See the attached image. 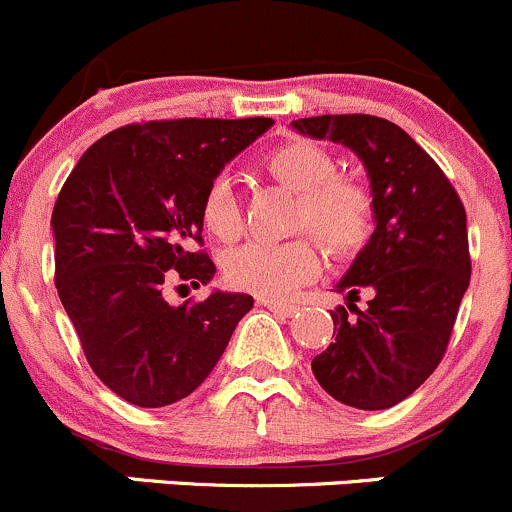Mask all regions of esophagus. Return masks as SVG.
<instances>
[{
  "label": "esophagus",
  "instance_id": "34e87169",
  "mask_svg": "<svg viewBox=\"0 0 512 512\" xmlns=\"http://www.w3.org/2000/svg\"><path fill=\"white\" fill-rule=\"evenodd\" d=\"M258 305H263V308H268L271 313L276 315H283V318H291L295 313V305H288V303H278V300H266V298H258Z\"/></svg>",
  "mask_w": 512,
  "mask_h": 512
}]
</instances>
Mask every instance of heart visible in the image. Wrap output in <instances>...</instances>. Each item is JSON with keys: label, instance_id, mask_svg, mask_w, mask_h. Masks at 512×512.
<instances>
[{"label": "heart", "instance_id": "b5f03b06", "mask_svg": "<svg viewBox=\"0 0 512 512\" xmlns=\"http://www.w3.org/2000/svg\"><path fill=\"white\" fill-rule=\"evenodd\" d=\"M271 175L300 194L298 224L310 226L325 249L350 256L372 234V197L355 179L337 177L328 150L305 140L286 142L266 160ZM204 229L219 241H234L241 212L229 177H217L202 199ZM320 271V246L310 234L288 241H249L224 258V278L236 291L258 298H286Z\"/></svg>", "mask_w": 512, "mask_h": 512}]
</instances>
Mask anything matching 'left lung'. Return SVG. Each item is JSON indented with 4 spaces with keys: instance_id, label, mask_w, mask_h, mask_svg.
<instances>
[{
    "instance_id": "obj_1",
    "label": "left lung",
    "mask_w": 512,
    "mask_h": 512,
    "mask_svg": "<svg viewBox=\"0 0 512 512\" xmlns=\"http://www.w3.org/2000/svg\"><path fill=\"white\" fill-rule=\"evenodd\" d=\"M300 135L355 152L372 189L374 231L337 283L335 342L313 357L320 387L355 409H389L439 367L471 281L466 209L441 167L377 115L293 120ZM371 293L368 308L354 303Z\"/></svg>"
}]
</instances>
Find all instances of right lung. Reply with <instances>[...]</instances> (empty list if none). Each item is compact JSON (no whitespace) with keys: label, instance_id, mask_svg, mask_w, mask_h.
<instances>
[{"label":"right lung","instance_id":"1","mask_svg":"<svg viewBox=\"0 0 512 512\" xmlns=\"http://www.w3.org/2000/svg\"><path fill=\"white\" fill-rule=\"evenodd\" d=\"M271 118H179L125 125L93 142L56 199V288L100 382L135 407L192 394L224 355L246 293L170 305L172 278L209 283L202 199Z\"/></svg>","mask_w":512,"mask_h":512}]
</instances>
